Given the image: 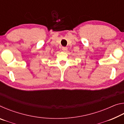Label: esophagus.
Listing matches in <instances>:
<instances>
[{"mask_svg":"<svg viewBox=\"0 0 124 124\" xmlns=\"http://www.w3.org/2000/svg\"><path fill=\"white\" fill-rule=\"evenodd\" d=\"M67 50H68V49H67V47H62V51H63L66 52L67 51Z\"/></svg>","mask_w":124,"mask_h":124,"instance_id":"obj_1","label":"esophagus"}]
</instances>
